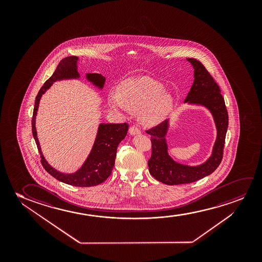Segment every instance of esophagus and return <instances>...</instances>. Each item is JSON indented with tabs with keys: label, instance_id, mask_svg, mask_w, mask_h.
<instances>
[{
	"label": "esophagus",
	"instance_id": "esophagus-1",
	"mask_svg": "<svg viewBox=\"0 0 262 262\" xmlns=\"http://www.w3.org/2000/svg\"><path fill=\"white\" fill-rule=\"evenodd\" d=\"M129 133L132 134V135H136V134H140L141 132H140V129L137 127L136 125H133L129 129Z\"/></svg>",
	"mask_w": 262,
	"mask_h": 262
}]
</instances>
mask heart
<instances>
[{"label": "heart", "instance_id": "obj_1", "mask_svg": "<svg viewBox=\"0 0 262 262\" xmlns=\"http://www.w3.org/2000/svg\"><path fill=\"white\" fill-rule=\"evenodd\" d=\"M164 90L163 84L147 77L127 79L119 85L117 95L108 96V102L116 110L141 111L140 120L145 125H157L168 115L174 103L172 94Z\"/></svg>", "mask_w": 262, "mask_h": 262}]
</instances>
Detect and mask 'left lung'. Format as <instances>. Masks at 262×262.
I'll list each match as a JSON object with an SVG mask.
<instances>
[{"label":"left lung","mask_w":262,"mask_h":262,"mask_svg":"<svg viewBox=\"0 0 262 262\" xmlns=\"http://www.w3.org/2000/svg\"><path fill=\"white\" fill-rule=\"evenodd\" d=\"M187 61L193 66L194 81L184 103L201 104L208 108L214 117L217 136L211 157L202 165L189 166L177 163L168 155L165 140L168 120L147 129L146 133L151 135L152 147L151 158L147 162L149 172L154 178L167 185L193 183L211 174L222 161L228 127V114L219 85L201 61L193 58H188Z\"/></svg>","instance_id":"8db88e82"}]
</instances>
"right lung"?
I'll return each mask as SVG.
<instances>
[{
    "mask_svg": "<svg viewBox=\"0 0 262 262\" xmlns=\"http://www.w3.org/2000/svg\"><path fill=\"white\" fill-rule=\"evenodd\" d=\"M78 57L68 56L62 59L54 71V74L45 82L40 89L35 102L33 111L32 133L41 158V164L48 173L59 180L60 182L70 185L78 187L96 186L104 183L111 174L115 166L116 150L119 143L125 138L129 125L128 123H101L98 127L97 138L95 140L92 150L90 152L86 162L74 173H63L56 171L46 161L41 152V147L37 140L36 130V112L38 109L40 98L54 81L65 79H77L79 74L77 71ZM86 79L95 86L102 89L104 86L105 78L98 73H89Z\"/></svg>",
    "mask_w": 262,
    "mask_h": 262,
    "instance_id": "add662e5",
    "label": "right lung"
}]
</instances>
